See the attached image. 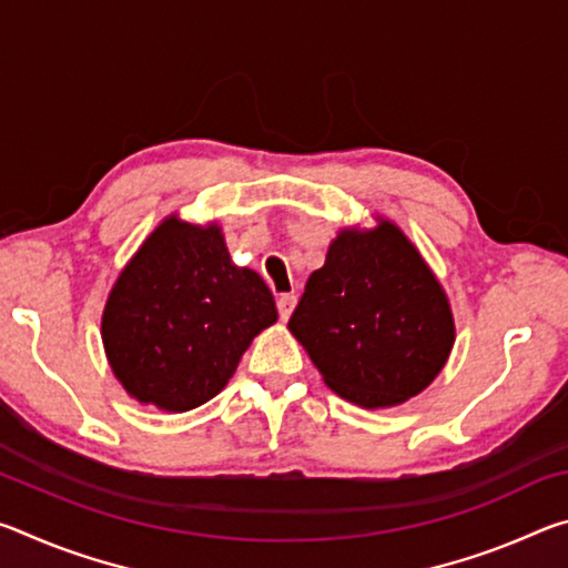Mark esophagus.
Segmentation results:
<instances>
[{
  "label": "esophagus",
  "mask_w": 568,
  "mask_h": 568,
  "mask_svg": "<svg viewBox=\"0 0 568 568\" xmlns=\"http://www.w3.org/2000/svg\"><path fill=\"white\" fill-rule=\"evenodd\" d=\"M295 295H281V297H277V313H281V318L283 321H287V318H291V315H293V311H295Z\"/></svg>",
  "instance_id": "obj_1"
}]
</instances>
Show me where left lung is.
I'll return each instance as SVG.
<instances>
[{"instance_id": "left-lung-1", "label": "left lung", "mask_w": 568, "mask_h": 568, "mask_svg": "<svg viewBox=\"0 0 568 568\" xmlns=\"http://www.w3.org/2000/svg\"><path fill=\"white\" fill-rule=\"evenodd\" d=\"M287 331L333 393L393 408L426 390L454 348L444 285L393 220L341 227L313 271Z\"/></svg>"}]
</instances>
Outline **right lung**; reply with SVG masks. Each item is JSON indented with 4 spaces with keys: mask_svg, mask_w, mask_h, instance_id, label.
Here are the masks:
<instances>
[{
    "mask_svg": "<svg viewBox=\"0 0 568 568\" xmlns=\"http://www.w3.org/2000/svg\"><path fill=\"white\" fill-rule=\"evenodd\" d=\"M277 321L271 287L227 253L217 220L168 215L108 295L102 345L128 396L168 413L215 398L255 335Z\"/></svg>",
    "mask_w": 568,
    "mask_h": 568,
    "instance_id": "add662e5",
    "label": "right lung"
}]
</instances>
